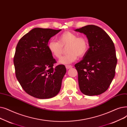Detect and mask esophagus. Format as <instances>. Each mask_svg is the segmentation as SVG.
I'll list each match as a JSON object with an SVG mask.
<instances>
[{
  "label": "esophagus",
  "mask_w": 127,
  "mask_h": 127,
  "mask_svg": "<svg viewBox=\"0 0 127 127\" xmlns=\"http://www.w3.org/2000/svg\"><path fill=\"white\" fill-rule=\"evenodd\" d=\"M65 68L67 69H69L72 68V66L71 65H65Z\"/></svg>",
  "instance_id": "esophagus-1"
}]
</instances>
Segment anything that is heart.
<instances>
[{"label": "heart", "instance_id": "b5f03b06", "mask_svg": "<svg viewBox=\"0 0 127 127\" xmlns=\"http://www.w3.org/2000/svg\"><path fill=\"white\" fill-rule=\"evenodd\" d=\"M66 48L67 53L59 60V63L69 64L77 59L78 56L83 57L87 54L89 47V41L84 35L77 37V35L71 32H65L60 34L58 41L51 40L47 44L49 50L55 58L59 59Z\"/></svg>", "mask_w": 127, "mask_h": 127}]
</instances>
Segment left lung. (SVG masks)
Returning <instances> with one entry per match:
<instances>
[{
	"mask_svg": "<svg viewBox=\"0 0 127 127\" xmlns=\"http://www.w3.org/2000/svg\"><path fill=\"white\" fill-rule=\"evenodd\" d=\"M75 31L86 35L90 46L83 59L74 65L80 89L87 95H101L109 87L115 74L117 59L114 43L97 26L89 25Z\"/></svg>",
	"mask_w": 127,
	"mask_h": 127,
	"instance_id": "left-lung-1",
	"label": "left lung"
}]
</instances>
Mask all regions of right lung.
Returning <instances> with one entry per match:
<instances>
[{"instance_id":"right-lung-1","label":"right lung","mask_w":127,"mask_h":127,"mask_svg":"<svg viewBox=\"0 0 127 127\" xmlns=\"http://www.w3.org/2000/svg\"><path fill=\"white\" fill-rule=\"evenodd\" d=\"M60 31L35 28L24 35L17 44L13 63L17 80L27 94L38 99L54 97L59 92L66 72L56 63L47 47L48 42Z\"/></svg>"}]
</instances>
